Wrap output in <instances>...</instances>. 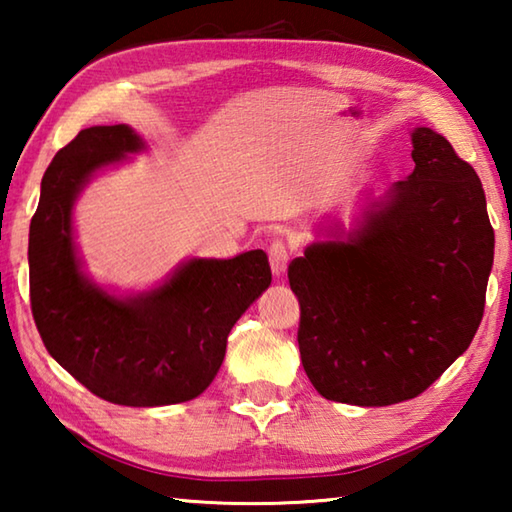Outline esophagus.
Wrapping results in <instances>:
<instances>
[{"label":"esophagus","mask_w":512,"mask_h":512,"mask_svg":"<svg viewBox=\"0 0 512 512\" xmlns=\"http://www.w3.org/2000/svg\"><path fill=\"white\" fill-rule=\"evenodd\" d=\"M268 262H271V271L275 275H282L284 271H287L289 248L284 241H273L271 248H268Z\"/></svg>","instance_id":"obj_1"}]
</instances>
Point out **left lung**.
Here are the masks:
<instances>
[{
  "mask_svg": "<svg viewBox=\"0 0 512 512\" xmlns=\"http://www.w3.org/2000/svg\"><path fill=\"white\" fill-rule=\"evenodd\" d=\"M411 142V176L370 203L348 239L314 241L289 264L300 359L325 400H413L483 318L495 230L481 180L431 128Z\"/></svg>",
  "mask_w": 512,
  "mask_h": 512,
  "instance_id": "left-lung-1",
  "label": "left lung"
}]
</instances>
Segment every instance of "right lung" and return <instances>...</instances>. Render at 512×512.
<instances>
[{"label":"right lung","instance_id":"right-lung-1","mask_svg":"<svg viewBox=\"0 0 512 512\" xmlns=\"http://www.w3.org/2000/svg\"><path fill=\"white\" fill-rule=\"evenodd\" d=\"M144 149L131 126H92L42 176L29 230L31 311L47 352L101 400L164 406L194 400L219 372L230 329L271 284L264 250L189 259L167 282L117 298L83 275L72 207L88 180Z\"/></svg>","mask_w":512,"mask_h":512}]
</instances>
